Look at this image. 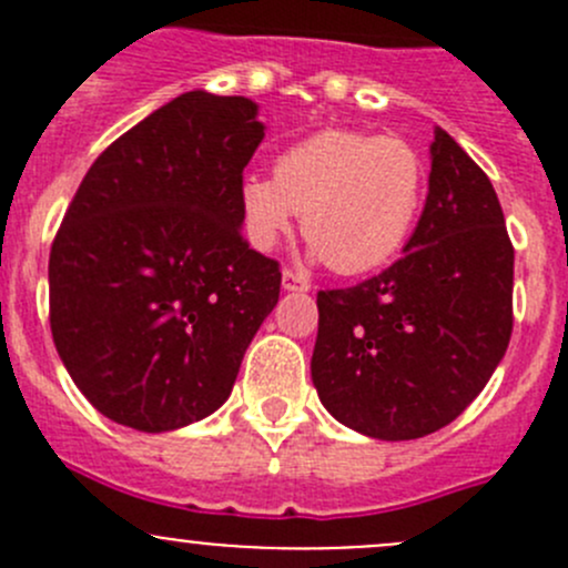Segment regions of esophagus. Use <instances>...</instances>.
<instances>
[{
    "label": "esophagus",
    "mask_w": 568,
    "mask_h": 568,
    "mask_svg": "<svg viewBox=\"0 0 568 568\" xmlns=\"http://www.w3.org/2000/svg\"><path fill=\"white\" fill-rule=\"evenodd\" d=\"M283 288L285 291H307L311 285H307V280L302 277V274L291 272V268H285L283 272Z\"/></svg>",
    "instance_id": "obj_1"
}]
</instances>
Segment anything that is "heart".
I'll list each match as a JSON object with an SVG mask.
<instances>
[{
    "label": "heart",
    "instance_id": "heart-1",
    "mask_svg": "<svg viewBox=\"0 0 568 568\" xmlns=\"http://www.w3.org/2000/svg\"><path fill=\"white\" fill-rule=\"evenodd\" d=\"M426 200V164L400 136L324 129L274 159L272 178L239 186L244 236L255 250L277 247L302 214L313 257L337 274L374 272L409 242Z\"/></svg>",
    "mask_w": 568,
    "mask_h": 568
}]
</instances>
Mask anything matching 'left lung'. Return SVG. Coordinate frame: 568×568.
<instances>
[{
  "label": "left lung",
  "mask_w": 568,
  "mask_h": 568,
  "mask_svg": "<svg viewBox=\"0 0 568 568\" xmlns=\"http://www.w3.org/2000/svg\"><path fill=\"white\" fill-rule=\"evenodd\" d=\"M514 247L484 170L437 125L428 194L404 255L318 291L311 374L321 404L387 443L439 432L486 387L511 341Z\"/></svg>",
  "instance_id": "8db88e82"
}]
</instances>
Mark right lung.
Returning a JSON list of instances; mask_svg holds the SVG:
<instances>
[{
  "mask_svg": "<svg viewBox=\"0 0 568 568\" xmlns=\"http://www.w3.org/2000/svg\"><path fill=\"white\" fill-rule=\"evenodd\" d=\"M266 125L244 95L183 93L93 162L49 255L57 354L120 426L162 434L220 409L280 300L242 236L239 186Z\"/></svg>",
  "mask_w": 568,
  "mask_h": 568,
  "instance_id": "obj_1",
  "label": "right lung"
}]
</instances>
